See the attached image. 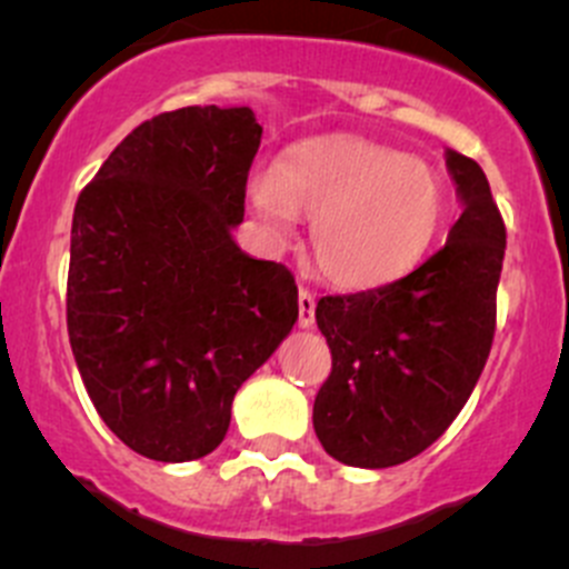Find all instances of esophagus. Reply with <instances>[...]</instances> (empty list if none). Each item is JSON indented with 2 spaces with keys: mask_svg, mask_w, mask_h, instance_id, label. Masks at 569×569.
<instances>
[{
  "mask_svg": "<svg viewBox=\"0 0 569 569\" xmlns=\"http://www.w3.org/2000/svg\"><path fill=\"white\" fill-rule=\"evenodd\" d=\"M297 306H300V319H297V325L300 327H313V311H317V300H313V295L308 289H300V295H297Z\"/></svg>",
  "mask_w": 569,
  "mask_h": 569,
  "instance_id": "esophagus-1",
  "label": "esophagus"
}]
</instances>
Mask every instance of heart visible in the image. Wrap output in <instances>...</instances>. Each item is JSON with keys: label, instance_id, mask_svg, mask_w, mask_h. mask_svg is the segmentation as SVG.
<instances>
[{"label": "heart", "instance_id": "b5f03b06", "mask_svg": "<svg viewBox=\"0 0 569 569\" xmlns=\"http://www.w3.org/2000/svg\"><path fill=\"white\" fill-rule=\"evenodd\" d=\"M248 194L274 239L297 217L311 220L313 263L341 289H375L418 267L449 211L432 164L355 134L300 142L280 168L256 170Z\"/></svg>", "mask_w": 569, "mask_h": 569}]
</instances>
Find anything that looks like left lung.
<instances>
[{
	"mask_svg": "<svg viewBox=\"0 0 569 569\" xmlns=\"http://www.w3.org/2000/svg\"><path fill=\"white\" fill-rule=\"evenodd\" d=\"M446 168L462 214L443 248L393 283L317 306L332 371L313 401V429L327 455L352 468H391L429 449L490 355L507 228L473 159L446 151Z\"/></svg>",
	"mask_w": 569,
	"mask_h": 569,
	"instance_id": "8db88e82",
	"label": "left lung"
}]
</instances>
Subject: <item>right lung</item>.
<instances>
[{
  "instance_id": "add662e5",
  "label": "right lung",
  "mask_w": 569,
  "mask_h": 569,
  "mask_svg": "<svg viewBox=\"0 0 569 569\" xmlns=\"http://www.w3.org/2000/svg\"><path fill=\"white\" fill-rule=\"evenodd\" d=\"M261 146L250 107L137 126L73 209L68 338L90 401L137 455H211L242 382L295 327V274L233 242Z\"/></svg>"
}]
</instances>
